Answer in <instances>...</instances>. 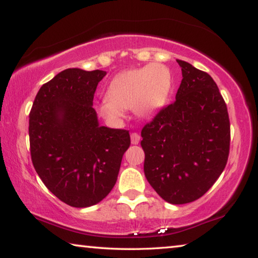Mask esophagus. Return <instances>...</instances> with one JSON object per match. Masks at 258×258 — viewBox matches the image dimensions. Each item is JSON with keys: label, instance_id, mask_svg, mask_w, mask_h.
I'll return each instance as SVG.
<instances>
[{"label": "esophagus", "instance_id": "esophagus-1", "mask_svg": "<svg viewBox=\"0 0 258 258\" xmlns=\"http://www.w3.org/2000/svg\"><path fill=\"white\" fill-rule=\"evenodd\" d=\"M140 139H141V137L138 133L134 132L131 134V142H132V145H138L140 142Z\"/></svg>", "mask_w": 258, "mask_h": 258}]
</instances>
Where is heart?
Segmentation results:
<instances>
[{
  "label": "heart",
  "mask_w": 258,
  "mask_h": 258,
  "mask_svg": "<svg viewBox=\"0 0 258 258\" xmlns=\"http://www.w3.org/2000/svg\"><path fill=\"white\" fill-rule=\"evenodd\" d=\"M171 89V72L164 66L148 64L131 69L110 82L99 112L111 123L123 119L126 109H133L135 115L147 118L164 107Z\"/></svg>",
  "instance_id": "b5f03b06"
}]
</instances>
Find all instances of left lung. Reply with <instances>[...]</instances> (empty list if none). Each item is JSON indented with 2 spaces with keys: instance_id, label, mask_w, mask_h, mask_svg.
Wrapping results in <instances>:
<instances>
[{
  "instance_id": "1",
  "label": "left lung",
  "mask_w": 258,
  "mask_h": 258,
  "mask_svg": "<svg viewBox=\"0 0 258 258\" xmlns=\"http://www.w3.org/2000/svg\"><path fill=\"white\" fill-rule=\"evenodd\" d=\"M182 82L175 101L142 128L145 175L165 202L199 199L223 172L230 151L228 108L207 73L176 60Z\"/></svg>"
}]
</instances>
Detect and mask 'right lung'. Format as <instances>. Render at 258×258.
<instances>
[{
  "label": "right lung",
  "mask_w": 258,
  "mask_h": 258,
  "mask_svg": "<svg viewBox=\"0 0 258 258\" xmlns=\"http://www.w3.org/2000/svg\"><path fill=\"white\" fill-rule=\"evenodd\" d=\"M106 72L68 68L43 84L29 112L34 168L45 186L72 207L106 198L128 149V131L100 126L93 98Z\"/></svg>",
  "instance_id": "obj_1"
}]
</instances>
